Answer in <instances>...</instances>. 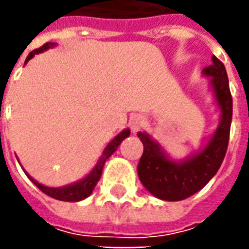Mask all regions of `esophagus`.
I'll return each mask as SVG.
<instances>
[{
    "instance_id": "34e87169",
    "label": "esophagus",
    "mask_w": 249,
    "mask_h": 249,
    "mask_svg": "<svg viewBox=\"0 0 249 249\" xmlns=\"http://www.w3.org/2000/svg\"><path fill=\"white\" fill-rule=\"evenodd\" d=\"M144 125H145V119H144V116H141V114H135V116H132L129 119L130 130H132L133 133H137L139 130L142 129Z\"/></svg>"
}]
</instances>
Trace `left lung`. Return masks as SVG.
<instances>
[{"label":"left lung","instance_id":"obj_1","mask_svg":"<svg viewBox=\"0 0 249 249\" xmlns=\"http://www.w3.org/2000/svg\"><path fill=\"white\" fill-rule=\"evenodd\" d=\"M209 78L220 110V123L205 145L184 160H173L156 140L146 132H139L144 152L137 167L139 178L155 197L165 201H180L205 187L219 171L230 140L232 121V96L223 62L212 56V65L203 69Z\"/></svg>","mask_w":249,"mask_h":249}]
</instances>
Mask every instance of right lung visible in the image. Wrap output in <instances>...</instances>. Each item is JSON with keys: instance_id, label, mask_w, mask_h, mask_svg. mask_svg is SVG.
<instances>
[{"instance_id": "add662e5", "label": "right lung", "mask_w": 249, "mask_h": 249, "mask_svg": "<svg viewBox=\"0 0 249 249\" xmlns=\"http://www.w3.org/2000/svg\"><path fill=\"white\" fill-rule=\"evenodd\" d=\"M53 46H56L54 42H46L44 45L38 48V49H36V51L30 52L29 56L26 57V61L25 64L32 60L35 54H38V53H42V52L48 51V49H51ZM130 135V130L126 128L124 129L123 132H120L119 135L114 137L113 140L109 142L108 145L105 146V149H104L103 155L100 156L98 159V161L96 162V165L93 168L90 172L88 173L87 176L81 180H78L76 183L73 184H69V185H64V187H58V188H53V187H46L44 184H40L37 180L32 178L28 175V172H24L26 173V176L30 178V181L35 184L36 187L41 189L42 192L48 195V196H51V197L56 198V200H61V201H81L84 198L89 197L90 195H92L93 189L94 187L97 185L98 180L101 178V173H103V168H104V164L105 161L108 160L109 157L112 156L114 153V151L119 148V145L123 142L124 139H126L128 136ZM19 162V160H18Z\"/></svg>"}]
</instances>
